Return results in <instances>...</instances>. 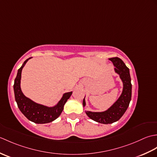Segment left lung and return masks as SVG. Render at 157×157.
Segmentation results:
<instances>
[{
	"mask_svg": "<svg viewBox=\"0 0 157 157\" xmlns=\"http://www.w3.org/2000/svg\"><path fill=\"white\" fill-rule=\"evenodd\" d=\"M109 60L115 65V71L119 74L120 78L123 82L122 94L117 101L107 111L101 113L86 111V115L90 118L103 124H110L118 121L126 111L132 98V84L129 68L127 67L122 60L118 57L110 58ZM85 105L86 102L84 98L83 106H84Z\"/></svg>",
	"mask_w": 157,
	"mask_h": 157,
	"instance_id": "left-lung-1",
	"label": "left lung"
}]
</instances>
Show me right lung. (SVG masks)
<instances>
[{
    "label": "right lung",
    "instance_id": "1",
    "mask_svg": "<svg viewBox=\"0 0 157 157\" xmlns=\"http://www.w3.org/2000/svg\"><path fill=\"white\" fill-rule=\"evenodd\" d=\"M30 58L26 59L23 63L22 66L18 69L17 74L15 79L13 88H14L15 101L20 111L29 121L40 124L52 122L61 115L63 110V106L72 94V92L65 93L61 101L53 107H48L39 105L25 96L20 88V81H21L22 69Z\"/></svg>",
    "mask_w": 157,
    "mask_h": 157
}]
</instances>
